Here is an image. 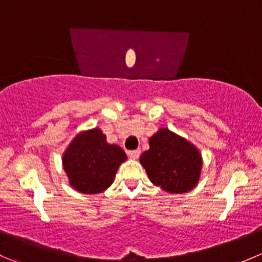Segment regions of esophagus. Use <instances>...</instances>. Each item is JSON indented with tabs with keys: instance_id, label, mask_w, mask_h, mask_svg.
Here are the masks:
<instances>
[{
	"instance_id": "1",
	"label": "esophagus",
	"mask_w": 262,
	"mask_h": 262,
	"mask_svg": "<svg viewBox=\"0 0 262 262\" xmlns=\"http://www.w3.org/2000/svg\"><path fill=\"white\" fill-rule=\"evenodd\" d=\"M139 155H141V149H133V150H128V156L130 158H133V160H137V158L139 157Z\"/></svg>"
}]
</instances>
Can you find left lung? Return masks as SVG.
Instances as JSON below:
<instances>
[{"label": "left lung", "mask_w": 262, "mask_h": 262, "mask_svg": "<svg viewBox=\"0 0 262 262\" xmlns=\"http://www.w3.org/2000/svg\"><path fill=\"white\" fill-rule=\"evenodd\" d=\"M149 180L167 192L182 194L196 186L202 155L191 143L162 128L149 139V149L139 158Z\"/></svg>", "instance_id": "1"}]
</instances>
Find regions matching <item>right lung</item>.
Returning a JSON list of instances; mask_svg holds the SVG:
<instances>
[{"instance_id": "obj_1", "label": "right lung", "mask_w": 262, "mask_h": 262, "mask_svg": "<svg viewBox=\"0 0 262 262\" xmlns=\"http://www.w3.org/2000/svg\"><path fill=\"white\" fill-rule=\"evenodd\" d=\"M126 160L123 149L106 142L100 129L78 134L63 155V168L71 186L83 194H97L113 184L119 166Z\"/></svg>"}]
</instances>
